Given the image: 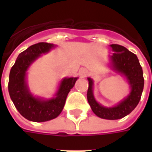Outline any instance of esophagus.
I'll return each mask as SVG.
<instances>
[{"label":"esophagus","mask_w":152,"mask_h":152,"mask_svg":"<svg viewBox=\"0 0 152 152\" xmlns=\"http://www.w3.org/2000/svg\"><path fill=\"white\" fill-rule=\"evenodd\" d=\"M88 73H89V72L86 68H81V69L80 70V75L82 76V77H86L88 75Z\"/></svg>","instance_id":"34e87169"}]
</instances>
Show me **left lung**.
Here are the masks:
<instances>
[{
  "label": "left lung",
  "instance_id": "obj_1",
  "mask_svg": "<svg viewBox=\"0 0 152 152\" xmlns=\"http://www.w3.org/2000/svg\"><path fill=\"white\" fill-rule=\"evenodd\" d=\"M111 47L115 52L111 57L112 67L127 77L131 86V93L117 106L109 108L104 107L96 102L93 94V80L88 78L89 88L87 99L94 113L99 117L107 120H118L129 114L137 107L143 90L144 78L142 68L137 57L134 53L125 47L116 44H112Z\"/></svg>",
  "mask_w": 152,
  "mask_h": 152
}]
</instances>
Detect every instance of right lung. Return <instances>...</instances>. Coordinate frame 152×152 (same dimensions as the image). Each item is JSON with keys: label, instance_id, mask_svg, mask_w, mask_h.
<instances>
[{"label": "right lung", "instance_id": "obj_1", "mask_svg": "<svg viewBox=\"0 0 152 152\" xmlns=\"http://www.w3.org/2000/svg\"><path fill=\"white\" fill-rule=\"evenodd\" d=\"M53 46V44L46 42L32 45L19 53L10 70L8 84L10 99L18 112L28 121L44 122L56 118L63 111L66 96L77 80L73 77L63 79L56 98L50 100L37 99L29 93L25 81L28 66L41 53H47Z\"/></svg>", "mask_w": 152, "mask_h": 152}]
</instances>
